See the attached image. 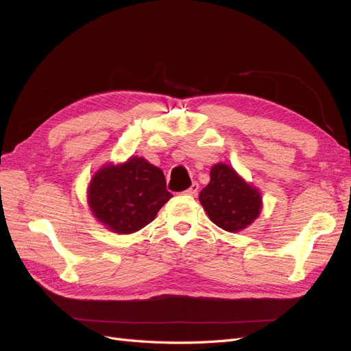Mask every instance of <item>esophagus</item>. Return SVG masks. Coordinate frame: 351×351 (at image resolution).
<instances>
[{"label": "esophagus", "mask_w": 351, "mask_h": 351, "mask_svg": "<svg viewBox=\"0 0 351 351\" xmlns=\"http://www.w3.org/2000/svg\"><path fill=\"white\" fill-rule=\"evenodd\" d=\"M197 190H199V184L197 183H193L192 186H190L187 190H186V195H189V196H195L196 193H197Z\"/></svg>", "instance_id": "1"}]
</instances>
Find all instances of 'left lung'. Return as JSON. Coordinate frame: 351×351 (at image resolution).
I'll return each instance as SVG.
<instances>
[{
	"mask_svg": "<svg viewBox=\"0 0 351 351\" xmlns=\"http://www.w3.org/2000/svg\"><path fill=\"white\" fill-rule=\"evenodd\" d=\"M210 182L199 193L209 219L228 232L252 226L262 210V195L234 168L218 162L210 168Z\"/></svg>",
	"mask_w": 351,
	"mask_h": 351,
	"instance_id": "1",
	"label": "left lung"
}]
</instances>
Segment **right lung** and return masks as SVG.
Wrapping results in <instances>:
<instances>
[{
  "mask_svg": "<svg viewBox=\"0 0 351 351\" xmlns=\"http://www.w3.org/2000/svg\"><path fill=\"white\" fill-rule=\"evenodd\" d=\"M86 195L92 215L117 234L142 230L173 197L162 169L142 156L98 168L90 177Z\"/></svg>",
  "mask_w": 351,
  "mask_h": 351,
  "instance_id": "add662e5",
  "label": "right lung"
}]
</instances>
